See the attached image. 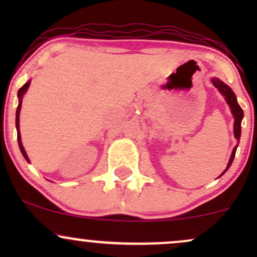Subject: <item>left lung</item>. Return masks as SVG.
Returning a JSON list of instances; mask_svg holds the SVG:
<instances>
[{
    "mask_svg": "<svg viewBox=\"0 0 257 257\" xmlns=\"http://www.w3.org/2000/svg\"><path fill=\"white\" fill-rule=\"evenodd\" d=\"M211 83L215 88H217V90L220 91L221 94H222V96L225 98L226 102L228 104L229 108H231V112L233 114V117H234V124H233V133H234V138L237 139L238 144H239V140H240V134H241V119H243L244 117V112L241 110V107L238 104L237 101V96H235V94L233 93V90L231 89V87L229 85H227L226 83H223L222 81L216 77H213L211 78ZM238 144L234 146V149H233V151L231 153V157H229V161L228 163H227V167L226 169L223 170V173L221 174L220 176H222L223 174H225L227 170H228V168L231 167L233 159H234V156H235V151H237V147H238Z\"/></svg>",
    "mask_w": 257,
    "mask_h": 257,
    "instance_id": "left-lung-1",
    "label": "left lung"
}]
</instances>
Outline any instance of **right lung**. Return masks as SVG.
<instances>
[{
  "label": "right lung",
  "mask_w": 257,
  "mask_h": 257,
  "mask_svg": "<svg viewBox=\"0 0 257 257\" xmlns=\"http://www.w3.org/2000/svg\"><path fill=\"white\" fill-rule=\"evenodd\" d=\"M30 83H31V79H30V81L26 82V83L23 85V87L20 88L19 90H18V99H19V104H18L17 113H16V126H17V134H18V144H19V149H20V151H22L23 156H24V158L29 162V163H30V159H29L28 155H26L25 149H24V146H23V143H22V135H20V128H19V116H20V110H22L23 98H24V94L26 93V90H28L29 87H30Z\"/></svg>",
  "instance_id": "add662e5"
}]
</instances>
